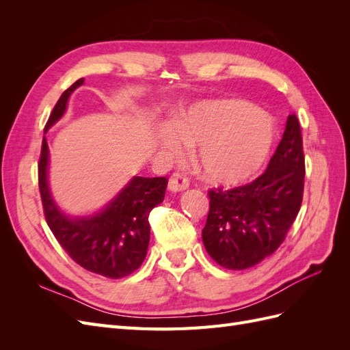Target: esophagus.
Returning <instances> with one entry per match:
<instances>
[{"instance_id": "obj_1", "label": "esophagus", "mask_w": 350, "mask_h": 350, "mask_svg": "<svg viewBox=\"0 0 350 350\" xmlns=\"http://www.w3.org/2000/svg\"><path fill=\"white\" fill-rule=\"evenodd\" d=\"M188 187H189V179L183 172H175V174L171 175V178H169L167 188L171 189V191H174V193L184 191V189H187Z\"/></svg>"}]
</instances>
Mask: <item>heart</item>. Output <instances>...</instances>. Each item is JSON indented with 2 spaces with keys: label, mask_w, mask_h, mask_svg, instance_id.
Returning <instances> with one entry per match:
<instances>
[{
  "label": "heart",
  "mask_w": 350,
  "mask_h": 350,
  "mask_svg": "<svg viewBox=\"0 0 350 350\" xmlns=\"http://www.w3.org/2000/svg\"><path fill=\"white\" fill-rule=\"evenodd\" d=\"M274 140V122L243 99H217L193 105L161 134V147L172 157L197 146V162L208 179L238 184L256 175Z\"/></svg>",
  "instance_id": "obj_1"
}]
</instances>
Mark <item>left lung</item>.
Segmentation results:
<instances>
[{
	"label": "left lung",
	"mask_w": 350,
	"mask_h": 350,
	"mask_svg": "<svg viewBox=\"0 0 350 350\" xmlns=\"http://www.w3.org/2000/svg\"><path fill=\"white\" fill-rule=\"evenodd\" d=\"M305 156L301 125L289 115L269 166L252 183L208 189L210 210L203 242L219 266L243 270L271 256L299 213Z\"/></svg>",
	"instance_id": "obj_1"
}]
</instances>
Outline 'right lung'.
Wrapping results in <instances>:
<instances>
[{"mask_svg":"<svg viewBox=\"0 0 350 350\" xmlns=\"http://www.w3.org/2000/svg\"><path fill=\"white\" fill-rule=\"evenodd\" d=\"M83 81L79 79L61 94L45 131L64 115L70 94ZM48 162L49 150L44 137L38 165L39 191L46 224L59 245L79 266L105 278L121 279L139 269L150 241L149 215L163 201L167 178L134 176L105 210L90 217L70 219L51 197Z\"/></svg>","mask_w":350,"mask_h":350,"instance_id":"add662e5","label":"right lung"}]
</instances>
